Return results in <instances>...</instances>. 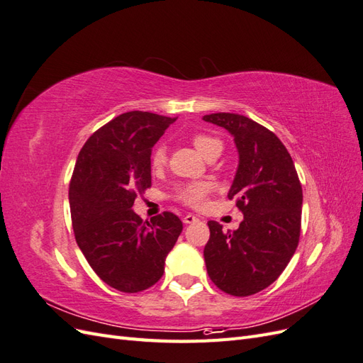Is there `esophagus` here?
<instances>
[{"instance_id": "34e87169", "label": "esophagus", "mask_w": 363, "mask_h": 363, "mask_svg": "<svg viewBox=\"0 0 363 363\" xmlns=\"http://www.w3.org/2000/svg\"><path fill=\"white\" fill-rule=\"evenodd\" d=\"M196 221H199V218H196V216L192 215V213H188V215L183 216V223H184V224H192V223H196Z\"/></svg>"}]
</instances>
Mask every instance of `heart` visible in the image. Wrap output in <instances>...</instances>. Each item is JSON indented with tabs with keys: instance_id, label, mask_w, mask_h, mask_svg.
I'll use <instances>...</instances> for the list:
<instances>
[{
	"instance_id": "1",
	"label": "heart",
	"mask_w": 363,
	"mask_h": 363,
	"mask_svg": "<svg viewBox=\"0 0 363 363\" xmlns=\"http://www.w3.org/2000/svg\"><path fill=\"white\" fill-rule=\"evenodd\" d=\"M192 142L196 151H199L204 157L207 155H211L212 151L223 150V142L208 135H195L192 138ZM164 163H167V150L160 145L152 151L151 164L152 168H162ZM212 191H213V184L211 182H192V183L179 186V188L175 189L174 196L186 206L201 207Z\"/></svg>"
}]
</instances>
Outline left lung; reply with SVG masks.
Masks as SVG:
<instances>
[{
    "mask_svg": "<svg viewBox=\"0 0 363 363\" xmlns=\"http://www.w3.org/2000/svg\"><path fill=\"white\" fill-rule=\"evenodd\" d=\"M203 119L235 138L239 164L228 199H235L244 213L233 232L225 233L216 221L207 223V274L225 294H257L279 279L298 247L303 206L298 174L281 140L256 121L224 112Z\"/></svg>",
    "mask_w": 363,
    "mask_h": 363,
    "instance_id": "obj_1",
    "label": "left lung"
}]
</instances>
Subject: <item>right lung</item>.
<instances>
[{
  "mask_svg": "<svg viewBox=\"0 0 363 363\" xmlns=\"http://www.w3.org/2000/svg\"><path fill=\"white\" fill-rule=\"evenodd\" d=\"M175 119L123 113L98 128L77 157L69 183L77 245L96 276L121 292L157 283L183 230L171 212L142 223L131 211L136 195L151 186V148Z\"/></svg>",
  "mask_w": 363,
  "mask_h": 363,
  "instance_id": "obj_1",
  "label": "right lung"
}]
</instances>
